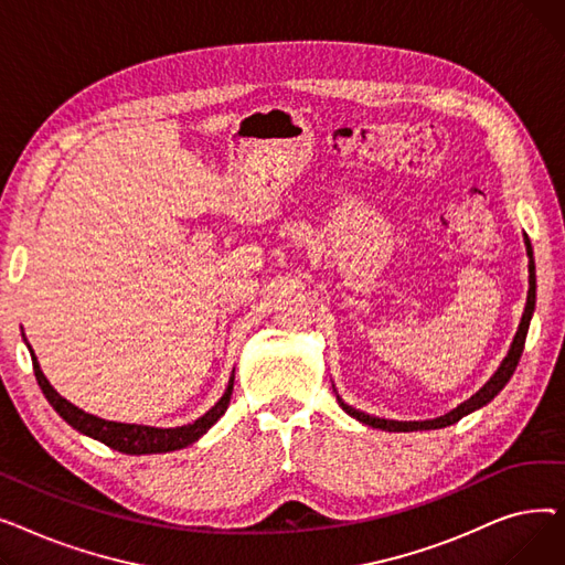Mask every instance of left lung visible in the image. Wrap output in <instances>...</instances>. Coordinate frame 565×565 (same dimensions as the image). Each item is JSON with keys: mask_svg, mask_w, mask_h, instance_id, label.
I'll list each match as a JSON object with an SVG mask.
<instances>
[{"mask_svg": "<svg viewBox=\"0 0 565 565\" xmlns=\"http://www.w3.org/2000/svg\"><path fill=\"white\" fill-rule=\"evenodd\" d=\"M524 245H526V256H529V292H526V305H524V313H522V320L518 324V332L513 337V343L507 352V358L501 360L499 369L492 373V377L483 384V387L469 396L465 403H460L458 407H454L451 412L441 414V417H435V419H426V422H396V419H380V417H373V414H366L358 407H352L348 403H343V398L337 394V401L339 405L350 414V417H354L358 422L371 426V428H380V430H390V433H412V430H435V428H447L451 424H458L462 417H467V414H471L473 409H481L483 405H488L503 387H507L511 375L515 373L518 369V362L522 358V350H524V341H526V332H529V322H531V316L533 311H536V263H533V249H531V243L529 237L524 235ZM334 387V384H332Z\"/></svg>", "mask_w": 565, "mask_h": 565, "instance_id": "left-lung-1", "label": "left lung"}]
</instances>
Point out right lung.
<instances>
[{
    "label": "right lung",
    "instance_id": "right-lung-1",
    "mask_svg": "<svg viewBox=\"0 0 565 565\" xmlns=\"http://www.w3.org/2000/svg\"><path fill=\"white\" fill-rule=\"evenodd\" d=\"M24 337V334H22ZM26 343V339H24ZM29 354H32V364H34V375L39 380V387L43 392V396L47 398V403L56 409L58 417H62L68 426H73L77 433L94 437L103 444H107L109 449L121 451V454H130V456H141V454H167V451H178L185 449L188 444L196 441L201 435H205L211 430V426L217 424V419L226 412L228 403H231V394H233V380L235 375L231 373L228 387L224 392V396L207 409L203 417H199L196 422L188 424V426H175V428H156V426H141V424H121V422H107L96 417V414H88L84 409H79L77 405H73L71 401H66L64 396H58L56 390L47 382V377L41 371V364L36 360V354L32 350V345L26 343Z\"/></svg>",
    "mask_w": 565,
    "mask_h": 565
}]
</instances>
